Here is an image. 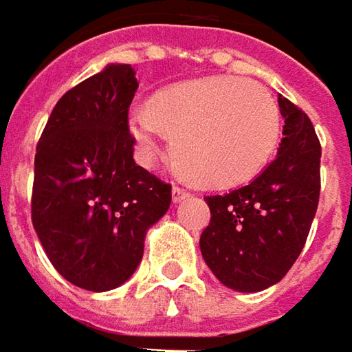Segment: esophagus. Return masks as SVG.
I'll return each mask as SVG.
<instances>
[{
  "label": "esophagus",
  "instance_id": "34e87169",
  "mask_svg": "<svg viewBox=\"0 0 352 352\" xmlns=\"http://www.w3.org/2000/svg\"><path fill=\"white\" fill-rule=\"evenodd\" d=\"M171 195H173V202H181L183 199H187L188 197V190H185L183 187H173V190H171Z\"/></svg>",
  "mask_w": 352,
  "mask_h": 352
}]
</instances>
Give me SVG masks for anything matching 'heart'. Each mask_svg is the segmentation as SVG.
I'll use <instances>...</instances> for the list:
<instances>
[{
  "instance_id": "1",
  "label": "heart",
  "mask_w": 352,
  "mask_h": 352,
  "mask_svg": "<svg viewBox=\"0 0 352 352\" xmlns=\"http://www.w3.org/2000/svg\"><path fill=\"white\" fill-rule=\"evenodd\" d=\"M140 160L152 164L160 142L173 140L183 175L204 187H236L271 162L280 138V111L259 83L210 76L175 85L128 113Z\"/></svg>"
}]
</instances>
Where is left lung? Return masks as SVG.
<instances>
[{"mask_svg":"<svg viewBox=\"0 0 352 352\" xmlns=\"http://www.w3.org/2000/svg\"><path fill=\"white\" fill-rule=\"evenodd\" d=\"M285 118L276 160L249 185L206 197L210 224L200 251L214 276L237 292L276 285L308 239L320 202L321 146L308 115L278 95Z\"/></svg>","mask_w":352,"mask_h":352,"instance_id":"8db88e82","label":"left lung"}]
</instances>
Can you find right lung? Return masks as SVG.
I'll return each mask as SVG.
<instances>
[{
	"label": "right lung",
	"instance_id": "1",
	"mask_svg": "<svg viewBox=\"0 0 352 352\" xmlns=\"http://www.w3.org/2000/svg\"><path fill=\"white\" fill-rule=\"evenodd\" d=\"M136 89L128 64L107 66L62 95L36 146L34 232L56 271L91 292L126 283L171 204V185L134 162Z\"/></svg>",
	"mask_w": 352,
	"mask_h": 352
}]
</instances>
